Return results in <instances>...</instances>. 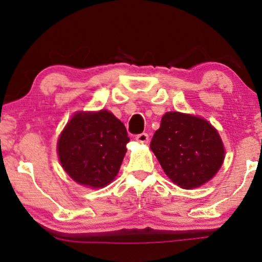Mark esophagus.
Here are the masks:
<instances>
[{
  "instance_id": "obj_1",
  "label": "esophagus",
  "mask_w": 262,
  "mask_h": 262,
  "mask_svg": "<svg viewBox=\"0 0 262 262\" xmlns=\"http://www.w3.org/2000/svg\"><path fill=\"white\" fill-rule=\"evenodd\" d=\"M136 141L138 143H142V144H146V143L149 142V136L148 134H145V132H143V134L136 136Z\"/></svg>"
}]
</instances>
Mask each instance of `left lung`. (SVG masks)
Here are the masks:
<instances>
[{
    "mask_svg": "<svg viewBox=\"0 0 262 262\" xmlns=\"http://www.w3.org/2000/svg\"><path fill=\"white\" fill-rule=\"evenodd\" d=\"M150 148L167 177L186 189L199 187L212 179L225 154L212 125L199 117L179 112L164 114Z\"/></svg>",
    "mask_w": 262,
    "mask_h": 262,
    "instance_id": "left-lung-1",
    "label": "left lung"
}]
</instances>
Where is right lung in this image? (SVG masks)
Here are the masks:
<instances>
[{
    "label": "right lung",
    "mask_w": 262,
    "mask_h": 262,
    "mask_svg": "<svg viewBox=\"0 0 262 262\" xmlns=\"http://www.w3.org/2000/svg\"><path fill=\"white\" fill-rule=\"evenodd\" d=\"M128 142L124 124L102 110L75 114L60 134L57 146L60 164L71 179L101 188L117 177Z\"/></svg>",
    "instance_id": "obj_1"
}]
</instances>
